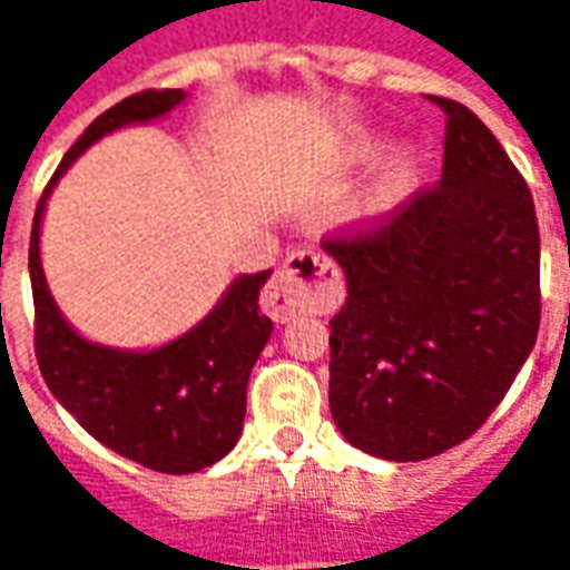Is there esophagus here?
I'll list each match as a JSON object with an SVG mask.
<instances>
[{
  "label": "esophagus",
  "mask_w": 570,
  "mask_h": 570,
  "mask_svg": "<svg viewBox=\"0 0 570 570\" xmlns=\"http://www.w3.org/2000/svg\"><path fill=\"white\" fill-rule=\"evenodd\" d=\"M338 277L335 265L317 249H296L289 253L284 268L274 274V281L262 293V311L277 323L296 317L298 311L311 308L323 286H330Z\"/></svg>",
  "instance_id": "esophagus-1"
}]
</instances>
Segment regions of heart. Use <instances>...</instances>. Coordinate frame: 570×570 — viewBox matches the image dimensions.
<instances>
[{
  "mask_svg": "<svg viewBox=\"0 0 570 570\" xmlns=\"http://www.w3.org/2000/svg\"><path fill=\"white\" fill-rule=\"evenodd\" d=\"M372 151H375V142L363 140L354 146V155L357 158H370ZM421 170V155L419 149H412V146H400V149L382 164V170L375 176V183H372L370 195H366V204H363V216H370V219H382L384 213H391L400 204V200L406 198V191L415 186V179H419Z\"/></svg>",
  "mask_w": 570,
  "mask_h": 570,
  "instance_id": "obj_1",
  "label": "heart"
}]
</instances>
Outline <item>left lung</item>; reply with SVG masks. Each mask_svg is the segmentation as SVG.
Listing matches in <instances>:
<instances>
[{"mask_svg": "<svg viewBox=\"0 0 570 570\" xmlns=\"http://www.w3.org/2000/svg\"><path fill=\"white\" fill-rule=\"evenodd\" d=\"M430 100L445 112L440 183L370 232L323 240L347 284L330 321L333 421L384 461H424L473 436L540 326L525 179L466 106Z\"/></svg>", "mask_w": 570, "mask_h": 570, "instance_id": "obj_1", "label": "left lung"}]
</instances>
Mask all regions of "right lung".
<instances>
[{"instance_id":"right-lung-1","label":"right lung","mask_w":570,"mask_h":570,"mask_svg":"<svg viewBox=\"0 0 570 570\" xmlns=\"http://www.w3.org/2000/svg\"><path fill=\"white\" fill-rule=\"evenodd\" d=\"M186 97L183 88L142 91L94 118L45 188L30 235L36 357L48 391L94 440L158 473H198L235 449L249 372L274 330L259 308L272 272L235 277L216 308L174 342L121 351L88 342L60 314L45 281L39 235L51 188L81 151L112 130L167 116Z\"/></svg>"}]
</instances>
